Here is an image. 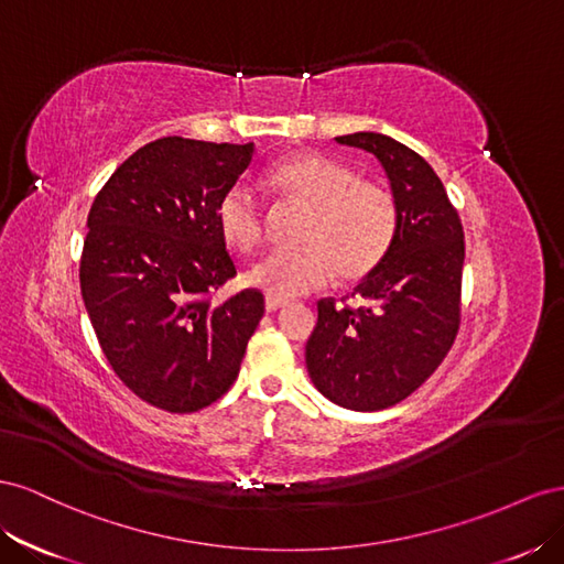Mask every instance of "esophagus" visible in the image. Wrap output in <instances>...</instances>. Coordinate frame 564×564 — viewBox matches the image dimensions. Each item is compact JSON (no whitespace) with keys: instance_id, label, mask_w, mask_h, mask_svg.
I'll use <instances>...</instances> for the list:
<instances>
[{"instance_id":"34e87169","label":"esophagus","mask_w":564,"mask_h":564,"mask_svg":"<svg viewBox=\"0 0 564 564\" xmlns=\"http://www.w3.org/2000/svg\"><path fill=\"white\" fill-rule=\"evenodd\" d=\"M288 304V300H283V297H273V295H267V302H264V307H267V312H279V310H283Z\"/></svg>"}]
</instances>
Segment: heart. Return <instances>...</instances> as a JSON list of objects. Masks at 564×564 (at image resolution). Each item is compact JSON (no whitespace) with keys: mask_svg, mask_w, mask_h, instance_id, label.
<instances>
[{"mask_svg":"<svg viewBox=\"0 0 564 564\" xmlns=\"http://www.w3.org/2000/svg\"><path fill=\"white\" fill-rule=\"evenodd\" d=\"M283 196L307 205L300 246L271 250L248 271V283L273 297H295L324 288L333 271L351 281L371 271L390 250L399 210L378 182L357 180L347 165L321 153H297L267 172ZM221 236L240 250L262 243V205L246 184H234L217 205Z\"/></svg>","mask_w":564,"mask_h":564,"instance_id":"heart-1","label":"heart"}]
</instances>
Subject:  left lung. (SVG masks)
I'll use <instances>...</instances> for the list:
<instances>
[{"instance_id":"8db88e82","label":"left lung","mask_w":564,"mask_h":564,"mask_svg":"<svg viewBox=\"0 0 564 564\" xmlns=\"http://www.w3.org/2000/svg\"><path fill=\"white\" fill-rule=\"evenodd\" d=\"M335 141L378 158L399 221L390 250L354 288L357 307L318 302L304 357L314 388L333 404L380 411L421 388L456 340L463 227L440 176L404 143L376 132Z\"/></svg>"}]
</instances>
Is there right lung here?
I'll use <instances>...</instances> for the list:
<instances>
[{"instance_id": "obj_1", "label": "right lung", "mask_w": 564, "mask_h": 564, "mask_svg": "<svg viewBox=\"0 0 564 564\" xmlns=\"http://www.w3.org/2000/svg\"><path fill=\"white\" fill-rule=\"evenodd\" d=\"M252 153L254 143L158 139L91 203L79 260L85 307L110 368L151 406H210L238 378L264 314L260 291L210 300L236 276L217 205Z\"/></svg>"}]
</instances>
